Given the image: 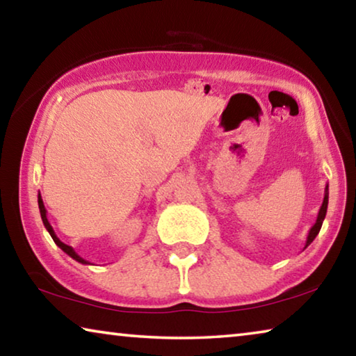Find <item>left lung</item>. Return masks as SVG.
I'll return each instance as SVG.
<instances>
[{
	"label": "left lung",
	"instance_id": "left-lung-1",
	"mask_svg": "<svg viewBox=\"0 0 356 356\" xmlns=\"http://www.w3.org/2000/svg\"><path fill=\"white\" fill-rule=\"evenodd\" d=\"M327 209H328V185L325 186L323 202H322L321 209H318V215H317V220H316V222H314V226H312V227L309 229L308 237H306L305 248H308V246L312 243V240H314V238L317 237V234H318V231H321V227H322V222H323V220H325V215H327ZM305 248H303V250H305Z\"/></svg>",
	"mask_w": 356,
	"mask_h": 356
}]
</instances>
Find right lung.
Listing matches in <instances>:
<instances>
[{
  "label": "right lung",
  "instance_id": "right-lung-1",
  "mask_svg": "<svg viewBox=\"0 0 356 356\" xmlns=\"http://www.w3.org/2000/svg\"><path fill=\"white\" fill-rule=\"evenodd\" d=\"M38 202H39V210H40V216H42V221H44V226H45V229L48 231V234H50L51 236V238H53V242H55L59 248H61L65 254H69L72 259H75L76 262H80V264H89L88 261H84V259L81 257V256H78L76 252H75V250L72 248V246H69V245H65V243H63L61 240L58 238V236L55 234V231H53V227H51V225H50V221H48V218H47V209H45V206H44V201H42V196H40V193L38 195Z\"/></svg>",
  "mask_w": 356,
  "mask_h": 356
}]
</instances>
